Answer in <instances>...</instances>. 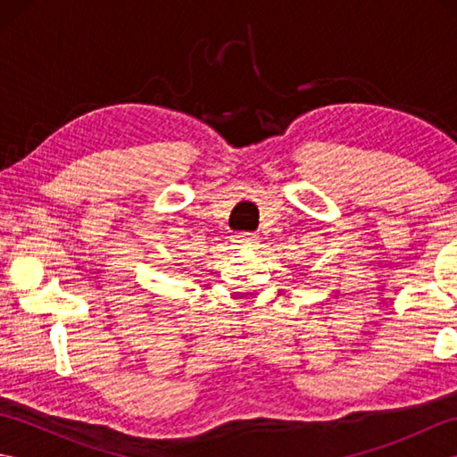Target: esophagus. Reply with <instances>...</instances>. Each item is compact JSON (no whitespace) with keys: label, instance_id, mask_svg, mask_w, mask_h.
Listing matches in <instances>:
<instances>
[{"label":"esophagus","instance_id":"1","mask_svg":"<svg viewBox=\"0 0 457 457\" xmlns=\"http://www.w3.org/2000/svg\"><path fill=\"white\" fill-rule=\"evenodd\" d=\"M234 244L239 249H255L257 244H259V239H257L255 234H249V231H241V234L234 236Z\"/></svg>","mask_w":457,"mask_h":457}]
</instances>
